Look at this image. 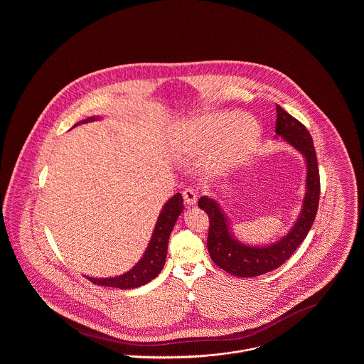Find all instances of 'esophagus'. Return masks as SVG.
Segmentation results:
<instances>
[{
	"mask_svg": "<svg viewBox=\"0 0 364 364\" xmlns=\"http://www.w3.org/2000/svg\"><path fill=\"white\" fill-rule=\"evenodd\" d=\"M183 198H184V202L187 206H195L198 202V195L195 193V191L191 190V188L183 191Z\"/></svg>",
	"mask_w": 364,
	"mask_h": 364,
	"instance_id": "esophagus-1",
	"label": "esophagus"
}]
</instances>
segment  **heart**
Wrapping results in <instances>:
<instances>
[{
	"label": "heart",
	"mask_w": 364,
	"mask_h": 364,
	"mask_svg": "<svg viewBox=\"0 0 364 364\" xmlns=\"http://www.w3.org/2000/svg\"><path fill=\"white\" fill-rule=\"evenodd\" d=\"M262 129L245 112H208L181 119L169 136L171 154L180 162L199 161L206 178H221L254 154Z\"/></svg>",
	"instance_id": "b5f03b06"
}]
</instances>
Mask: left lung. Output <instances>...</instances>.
I'll return each mask as SVG.
<instances>
[{
    "label": "left lung",
    "mask_w": 364,
    "mask_h": 364,
    "mask_svg": "<svg viewBox=\"0 0 364 364\" xmlns=\"http://www.w3.org/2000/svg\"><path fill=\"white\" fill-rule=\"evenodd\" d=\"M276 122V136L299 151L306 162V192L301 208L291 229L276 242L251 245L240 242L230 226L229 217L221 205L208 196L198 202L208 215V250L210 258L223 270L237 277H257L279 267L294 254L310 232L319 203V171L314 141L307 128L297 122L279 105Z\"/></svg>",
    "instance_id": "1"
}]
</instances>
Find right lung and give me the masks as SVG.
<instances>
[{"label": "right lung", "mask_w": 364, "mask_h": 364, "mask_svg": "<svg viewBox=\"0 0 364 364\" xmlns=\"http://www.w3.org/2000/svg\"><path fill=\"white\" fill-rule=\"evenodd\" d=\"M101 119H102L101 116H91V117H87L86 120L75 124L73 128L80 124L97 122ZM183 208H184L183 196L180 192H177L172 198L168 199V202L162 206V210L158 215L154 230L151 233V239L149 242L146 251L143 252L141 258L131 270L116 277L97 278L90 277V276H85V277L90 279L92 284H97L101 287H109V288H119V289H134L149 284L161 273V270L165 266L169 236L173 230L174 224L178 215L181 214Z\"/></svg>", "instance_id": "right-lung-1"}]
</instances>
